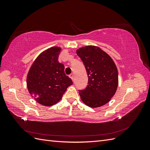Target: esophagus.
Returning <instances> with one entry per match:
<instances>
[{"label":"esophagus","instance_id":"obj_1","mask_svg":"<svg viewBox=\"0 0 150 150\" xmlns=\"http://www.w3.org/2000/svg\"><path fill=\"white\" fill-rule=\"evenodd\" d=\"M69 78L72 79V80H73L74 79V75H73V74H69Z\"/></svg>","mask_w":150,"mask_h":150}]
</instances>
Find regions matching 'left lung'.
Returning <instances> with one entry per match:
<instances>
[{"mask_svg":"<svg viewBox=\"0 0 150 150\" xmlns=\"http://www.w3.org/2000/svg\"><path fill=\"white\" fill-rule=\"evenodd\" d=\"M88 76L86 88L79 90L81 100L91 108H98L108 103L118 85L117 67L111 57L101 49L88 46L77 50Z\"/></svg>","mask_w":150,"mask_h":150,"instance_id":"left-lung-1","label":"left lung"}]
</instances>
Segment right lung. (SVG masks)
Masks as SVG:
<instances>
[{
	"label": "right lung",
	"instance_id": "add662e5",
	"mask_svg": "<svg viewBox=\"0 0 150 150\" xmlns=\"http://www.w3.org/2000/svg\"><path fill=\"white\" fill-rule=\"evenodd\" d=\"M61 48L52 47L42 52L32 65L27 77L30 94L44 106H51L61 99L72 84L66 75L64 66L58 61Z\"/></svg>",
	"mask_w": 150,
	"mask_h": 150
}]
</instances>
